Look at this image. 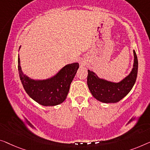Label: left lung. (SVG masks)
<instances>
[{"instance_id": "left-lung-1", "label": "left lung", "mask_w": 150, "mask_h": 150, "mask_svg": "<svg viewBox=\"0 0 150 150\" xmlns=\"http://www.w3.org/2000/svg\"><path fill=\"white\" fill-rule=\"evenodd\" d=\"M133 55L132 70L119 82L108 81L98 77L93 71L88 70V86L96 99L103 103H117L130 92L136 81L138 70V60L135 50H133Z\"/></svg>"}]
</instances>
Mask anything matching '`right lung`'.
I'll return each mask as SVG.
<instances>
[{
  "mask_svg": "<svg viewBox=\"0 0 150 150\" xmlns=\"http://www.w3.org/2000/svg\"><path fill=\"white\" fill-rule=\"evenodd\" d=\"M79 67L78 62H73L64 66L48 79H33L22 71L18 55V70L24 89L31 98L44 106H57L65 100Z\"/></svg>",
  "mask_w": 150,
  "mask_h": 150,
  "instance_id": "right-lung-1",
  "label": "right lung"
}]
</instances>
